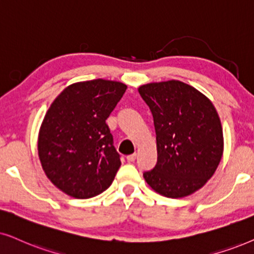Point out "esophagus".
<instances>
[{"label": "esophagus", "mask_w": 254, "mask_h": 254, "mask_svg": "<svg viewBox=\"0 0 254 254\" xmlns=\"http://www.w3.org/2000/svg\"><path fill=\"white\" fill-rule=\"evenodd\" d=\"M136 158H137V154H136V153H133V154L127 155V160L129 161V162H133L134 160H136Z\"/></svg>", "instance_id": "1"}]
</instances>
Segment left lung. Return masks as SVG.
<instances>
[{
	"label": "left lung",
	"instance_id": "obj_1",
	"mask_svg": "<svg viewBox=\"0 0 254 254\" xmlns=\"http://www.w3.org/2000/svg\"><path fill=\"white\" fill-rule=\"evenodd\" d=\"M150 108L157 134L158 160L144 172L148 186L171 198L203 187L223 155L221 120L211 101L178 80L138 88Z\"/></svg>",
	"mask_w": 254,
	"mask_h": 254
}]
</instances>
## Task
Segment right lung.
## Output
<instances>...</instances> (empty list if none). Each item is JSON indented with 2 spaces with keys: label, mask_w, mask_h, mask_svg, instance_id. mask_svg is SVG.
I'll use <instances>...</instances> for the list:
<instances>
[{
  "label": "right lung",
  "mask_w": 254,
  "mask_h": 254,
  "mask_svg": "<svg viewBox=\"0 0 254 254\" xmlns=\"http://www.w3.org/2000/svg\"><path fill=\"white\" fill-rule=\"evenodd\" d=\"M127 84L96 79L68 86L53 101L38 136L46 177L65 194L90 198L113 184L121 166L106 120Z\"/></svg>",
  "instance_id": "right-lung-1"
}]
</instances>
